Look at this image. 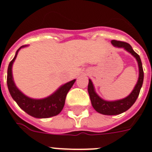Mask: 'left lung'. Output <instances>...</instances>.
I'll return each mask as SVG.
<instances>
[{
  "label": "left lung",
  "mask_w": 152,
  "mask_h": 152,
  "mask_svg": "<svg viewBox=\"0 0 152 152\" xmlns=\"http://www.w3.org/2000/svg\"><path fill=\"white\" fill-rule=\"evenodd\" d=\"M111 42L115 47L124 48L125 50L130 53L136 59L138 62V66H139V79H138L137 84H135V88L133 89V91L131 92V94L124 99H119V100H115V101H107V100L101 99L95 91L94 86L92 84L91 80H89L88 91L92 107H94V109L97 112H99L100 114L115 115L121 114L123 112H126L132 106L135 100L137 99L142 85H143V70L140 56L133 50L132 46L128 43L115 40H112Z\"/></svg>",
  "instance_id": "left-lung-1"
}]
</instances>
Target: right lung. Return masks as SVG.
Returning a JSON list of instances; mask_svg holds the SVG:
<instances>
[{"label": "right lung", "instance_id": "add662e5", "mask_svg": "<svg viewBox=\"0 0 152 152\" xmlns=\"http://www.w3.org/2000/svg\"><path fill=\"white\" fill-rule=\"evenodd\" d=\"M26 46L27 45H23L17 51L14 58L10 61L8 67L7 85H8L9 93L12 97V99L17 102L18 106L31 116L35 118H49L55 116L63 109L65 103L66 96L75 83L76 80L69 81L68 83L62 85L53 94L45 99H32L26 96L15 85L14 81L12 79V64L17 57V53L20 48Z\"/></svg>", "mask_w": 152, "mask_h": 152}]
</instances>
